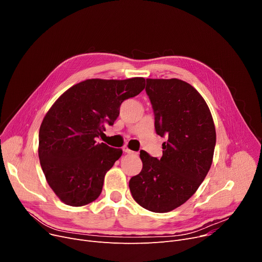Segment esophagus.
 Listing matches in <instances>:
<instances>
[{"mask_svg":"<svg viewBox=\"0 0 262 262\" xmlns=\"http://www.w3.org/2000/svg\"><path fill=\"white\" fill-rule=\"evenodd\" d=\"M123 152H124V153H126V154H130V155H133V154H137L136 152H134V150L129 149L127 146H123Z\"/></svg>","mask_w":262,"mask_h":262,"instance_id":"34e87169","label":"esophagus"}]
</instances>
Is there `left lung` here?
<instances>
[{
	"label": "left lung",
	"instance_id": "8db88e82",
	"mask_svg": "<svg viewBox=\"0 0 262 262\" xmlns=\"http://www.w3.org/2000/svg\"><path fill=\"white\" fill-rule=\"evenodd\" d=\"M155 130L167 137L162 157L140 152L143 167L130 178L134 200L153 212H168L187 202L207 175L213 158L215 128L202 95L188 82L146 78Z\"/></svg>",
	"mask_w": 262,
	"mask_h": 262
}]
</instances>
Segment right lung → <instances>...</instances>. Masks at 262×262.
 Returning <instances> with one entry per match:
<instances>
[{
	"label": "right lung",
	"mask_w": 262,
	"mask_h": 262,
	"mask_svg": "<svg viewBox=\"0 0 262 262\" xmlns=\"http://www.w3.org/2000/svg\"><path fill=\"white\" fill-rule=\"evenodd\" d=\"M143 77L92 78L68 89L54 103L39 129V160L60 201L84 206L101 194L106 172L122 149L96 143L105 125H114L123 101L138 95Z\"/></svg>",
	"instance_id": "obj_1"
}]
</instances>
